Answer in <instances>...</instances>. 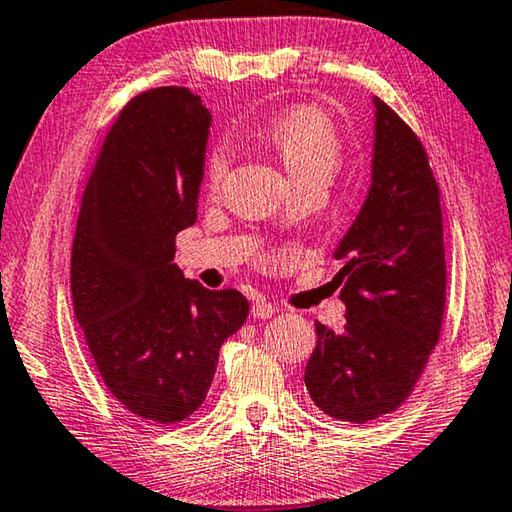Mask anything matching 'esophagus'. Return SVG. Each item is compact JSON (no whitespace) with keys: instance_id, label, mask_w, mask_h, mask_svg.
<instances>
[{"instance_id":"obj_1","label":"esophagus","mask_w":512,"mask_h":512,"mask_svg":"<svg viewBox=\"0 0 512 512\" xmlns=\"http://www.w3.org/2000/svg\"><path fill=\"white\" fill-rule=\"evenodd\" d=\"M274 312H276V308L272 306L270 301H265V299H258L254 306H251V315H254L256 319H270Z\"/></svg>"}]
</instances>
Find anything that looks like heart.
I'll list each match as a JSON object with an SVG mask.
<instances>
[{
    "mask_svg": "<svg viewBox=\"0 0 512 512\" xmlns=\"http://www.w3.org/2000/svg\"><path fill=\"white\" fill-rule=\"evenodd\" d=\"M263 137L281 157L294 182H306V179L317 177L330 182L342 164V137H339L335 121L319 107H290L267 125ZM229 166V148H215L206 159V191H220L229 175Z\"/></svg>",
    "mask_w": 512,
    "mask_h": 512,
    "instance_id": "b5f03b06",
    "label": "heart"
}]
</instances>
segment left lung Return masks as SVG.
Segmentation results:
<instances>
[{
    "mask_svg": "<svg viewBox=\"0 0 512 512\" xmlns=\"http://www.w3.org/2000/svg\"><path fill=\"white\" fill-rule=\"evenodd\" d=\"M375 103L373 179L362 211L335 251L344 267L342 333L315 321L306 366L315 405L344 423L396 411L423 373L441 335L447 270L441 191L423 143Z\"/></svg>",
    "mask_w": 512,
    "mask_h": 512,
    "instance_id": "1",
    "label": "left lung"
}]
</instances>
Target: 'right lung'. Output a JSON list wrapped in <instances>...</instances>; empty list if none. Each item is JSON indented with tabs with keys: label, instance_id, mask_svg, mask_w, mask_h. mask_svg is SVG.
I'll use <instances>...</instances> for the list:
<instances>
[{
	"label": "right lung",
	"instance_id": "obj_1",
	"mask_svg": "<svg viewBox=\"0 0 512 512\" xmlns=\"http://www.w3.org/2000/svg\"><path fill=\"white\" fill-rule=\"evenodd\" d=\"M211 112L186 87L125 103L98 152L71 247L74 312L101 380L137 418L202 405L224 339L245 324L238 290H206L173 263L197 220Z\"/></svg>",
	"mask_w": 512,
	"mask_h": 512
}]
</instances>
